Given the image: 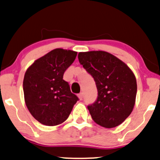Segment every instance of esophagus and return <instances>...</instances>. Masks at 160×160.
<instances>
[{
  "instance_id": "obj_1",
  "label": "esophagus",
  "mask_w": 160,
  "mask_h": 160,
  "mask_svg": "<svg viewBox=\"0 0 160 160\" xmlns=\"http://www.w3.org/2000/svg\"><path fill=\"white\" fill-rule=\"evenodd\" d=\"M78 96L79 99H80V100H82V98H83V93H80V94H79Z\"/></svg>"
}]
</instances>
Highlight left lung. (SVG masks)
<instances>
[{
	"label": "left lung",
	"mask_w": 160,
	"mask_h": 160,
	"mask_svg": "<svg viewBox=\"0 0 160 160\" xmlns=\"http://www.w3.org/2000/svg\"><path fill=\"white\" fill-rule=\"evenodd\" d=\"M78 59L98 88L97 100L87 106L93 120L107 128L120 125L131 114L136 100L137 80L132 71L103 51L80 52Z\"/></svg>",
	"instance_id": "left-lung-1"
}]
</instances>
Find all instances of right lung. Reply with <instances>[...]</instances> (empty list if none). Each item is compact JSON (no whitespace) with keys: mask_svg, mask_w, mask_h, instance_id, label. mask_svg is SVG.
I'll use <instances>...</instances> for the list:
<instances>
[{"mask_svg":"<svg viewBox=\"0 0 160 160\" xmlns=\"http://www.w3.org/2000/svg\"><path fill=\"white\" fill-rule=\"evenodd\" d=\"M77 54L56 48L35 60L26 70L23 83L25 102L34 118L41 124H61L79 100L62 79Z\"/></svg>","mask_w":160,"mask_h":160,"instance_id":"1","label":"right lung"}]
</instances>
